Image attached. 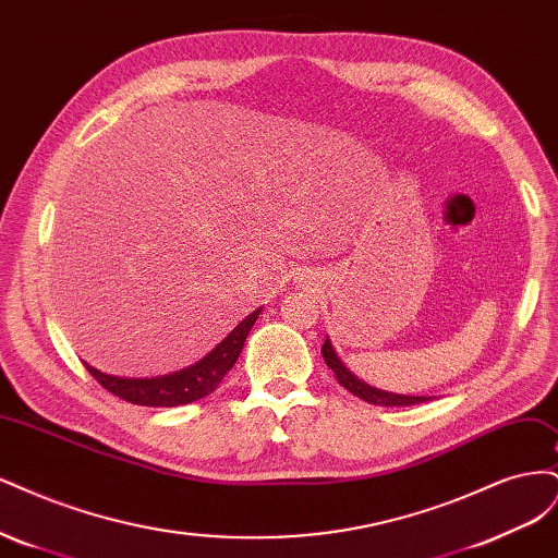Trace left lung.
Returning a JSON list of instances; mask_svg holds the SVG:
<instances>
[{"instance_id":"obj_1","label":"left lung","mask_w":558,"mask_h":558,"mask_svg":"<svg viewBox=\"0 0 558 558\" xmlns=\"http://www.w3.org/2000/svg\"><path fill=\"white\" fill-rule=\"evenodd\" d=\"M322 356H325L327 366L333 371L338 385H343L350 393H354V397H359L366 403H373V405H417V403H424L428 401L426 397H403V393H389V391H380L375 387H368L364 385L362 380H356V377L338 362V356L329 343V338L325 340V345H322Z\"/></svg>"}]
</instances>
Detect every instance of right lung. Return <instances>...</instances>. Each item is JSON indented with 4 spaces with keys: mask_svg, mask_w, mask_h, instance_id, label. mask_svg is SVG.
Returning <instances> with one entry per match:
<instances>
[{
    "mask_svg": "<svg viewBox=\"0 0 558 558\" xmlns=\"http://www.w3.org/2000/svg\"><path fill=\"white\" fill-rule=\"evenodd\" d=\"M262 308L250 313L239 327L222 340V343L210 350L202 362L192 364L190 368H183L171 375H159V377H118V375H106L93 366L85 368L89 375L106 389L111 391L113 397L134 403V405H150V408H175V405H187L192 401H199L208 393L218 389V385L225 380V375L236 364V359L243 350L245 338L250 329L255 327Z\"/></svg>",
    "mask_w": 558,
    "mask_h": 558,
    "instance_id": "1",
    "label": "right lung"
}]
</instances>
